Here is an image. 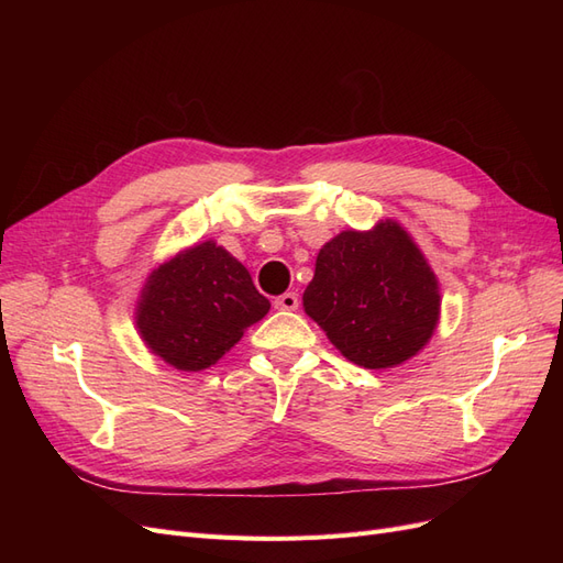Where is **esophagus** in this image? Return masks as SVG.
<instances>
[{
    "instance_id": "obj_1",
    "label": "esophagus",
    "mask_w": 563,
    "mask_h": 563,
    "mask_svg": "<svg viewBox=\"0 0 563 563\" xmlns=\"http://www.w3.org/2000/svg\"><path fill=\"white\" fill-rule=\"evenodd\" d=\"M275 308L277 310H298V294L288 291V294H282L275 298Z\"/></svg>"
}]
</instances>
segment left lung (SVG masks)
<instances>
[{
	"label": "left lung",
	"instance_id": "1",
	"mask_svg": "<svg viewBox=\"0 0 563 563\" xmlns=\"http://www.w3.org/2000/svg\"><path fill=\"white\" fill-rule=\"evenodd\" d=\"M439 282L395 223L345 230L321 246L302 308L350 362L391 368L416 356L439 323Z\"/></svg>",
	"mask_w": 563,
	"mask_h": 563
}]
</instances>
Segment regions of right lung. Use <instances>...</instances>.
Wrapping results in <instances>:
<instances>
[{"mask_svg":"<svg viewBox=\"0 0 563 563\" xmlns=\"http://www.w3.org/2000/svg\"><path fill=\"white\" fill-rule=\"evenodd\" d=\"M269 300L253 286L249 269L216 242L180 251L147 277L135 327L145 345L178 371L213 366Z\"/></svg>","mask_w":563,"mask_h":563,"instance_id":"add662e5","label":"right lung"}]
</instances>
